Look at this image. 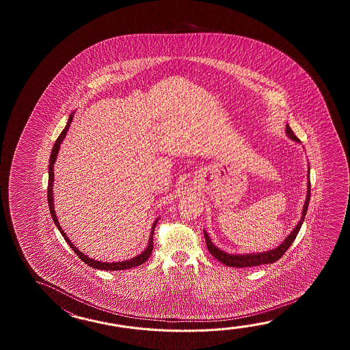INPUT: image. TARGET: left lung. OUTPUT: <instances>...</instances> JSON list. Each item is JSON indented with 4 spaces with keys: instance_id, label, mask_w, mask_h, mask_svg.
<instances>
[{
    "instance_id": "1",
    "label": "left lung",
    "mask_w": 350,
    "mask_h": 350,
    "mask_svg": "<svg viewBox=\"0 0 350 350\" xmlns=\"http://www.w3.org/2000/svg\"><path fill=\"white\" fill-rule=\"evenodd\" d=\"M286 135L288 137L294 140L295 142H300L297 136L293 133L291 126L286 125ZM309 174H310V166H308V185H306V199H305L304 206H303V213H301V217L297 224V226L294 228V230L291 231V234L285 238L283 243L280 245L269 250V252H262V253H253V254H230L226 253L221 250L220 247L214 245L213 241L208 238V232L204 230V235H205V240H206V245H208V250L210 254L215 258L216 260L223 262L228 267H232V268H250V267H258L261 264H271L279 260L284 253L288 250V247L293 244V241L297 238V232L301 228V224L304 221L306 211H308V205H309V200H310V181H309Z\"/></svg>"
}]
</instances>
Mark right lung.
Here are the masks:
<instances>
[{"label":"right lung","instance_id":"add662e5","mask_svg":"<svg viewBox=\"0 0 350 350\" xmlns=\"http://www.w3.org/2000/svg\"><path fill=\"white\" fill-rule=\"evenodd\" d=\"M75 112H71V115H70V118L67 120L66 126L65 129L62 130V133L59 134V137H57V140L55 142V145H53V151H51V157H50V165H49V187H47V201H49V208H50V214L53 216V220L55 221V225L57 226V229H59V232L62 234V237L65 238L66 240L67 244L68 246L74 250L75 254L81 259L85 264H88L89 267L94 269H100V270H126V269L135 268V267H139V265H142V262H145V261L148 260L150 258V255L152 253V247H154V243H152V235H154V230H155V226H157V223L159 221V217H157V220L154 221L152 224V226H151V231H150V239L149 243H148V246H146V249L142 252V254H139V255H136L134 258H131V259H129V260L124 261H116V262H105V261H98L95 260V259H92V258H89L88 255H85V254L80 252L75 244L71 243V240L67 238L66 232L61 229V226H59V220H57V216H56V211H55V208H53V164H55V161H56V159H57V154H59V145H61V142H64V139L66 137L67 130H68V127L71 125V122H72V118H74Z\"/></svg>","mask_w":350,"mask_h":350}]
</instances>
